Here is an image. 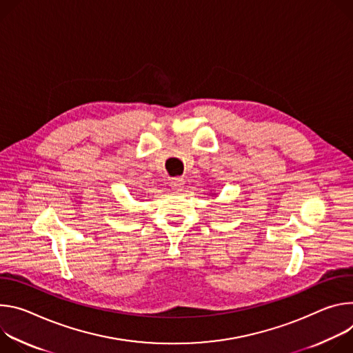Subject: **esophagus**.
<instances>
[{"instance_id":"esophagus-1","label":"esophagus","mask_w":353,"mask_h":353,"mask_svg":"<svg viewBox=\"0 0 353 353\" xmlns=\"http://www.w3.org/2000/svg\"><path fill=\"white\" fill-rule=\"evenodd\" d=\"M183 185H185V179H183V178H172V179H171V188H172L175 192L182 190Z\"/></svg>"}]
</instances>
